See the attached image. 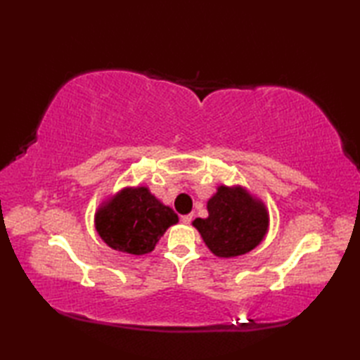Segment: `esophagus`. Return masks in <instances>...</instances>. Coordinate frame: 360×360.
Here are the masks:
<instances>
[{
  "mask_svg": "<svg viewBox=\"0 0 360 360\" xmlns=\"http://www.w3.org/2000/svg\"><path fill=\"white\" fill-rule=\"evenodd\" d=\"M192 218H193V215H182V217H181V223L190 224V221H192Z\"/></svg>",
  "mask_w": 360,
  "mask_h": 360,
  "instance_id": "1",
  "label": "esophagus"
}]
</instances>
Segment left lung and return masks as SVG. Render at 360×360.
I'll use <instances>...</instances> for the list:
<instances>
[{
  "label": "left lung",
  "instance_id": "1",
  "mask_svg": "<svg viewBox=\"0 0 360 360\" xmlns=\"http://www.w3.org/2000/svg\"><path fill=\"white\" fill-rule=\"evenodd\" d=\"M207 218H196L192 224L219 258L248 254L263 241L269 229L264 202L241 186H218L207 201Z\"/></svg>",
  "mask_w": 360,
  "mask_h": 360
}]
</instances>
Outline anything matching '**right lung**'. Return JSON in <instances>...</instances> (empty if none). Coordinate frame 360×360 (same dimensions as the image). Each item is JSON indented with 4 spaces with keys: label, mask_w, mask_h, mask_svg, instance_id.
Here are the masks:
<instances>
[{
    "label": "right lung",
    "mask_w": 360,
    "mask_h": 360,
    "mask_svg": "<svg viewBox=\"0 0 360 360\" xmlns=\"http://www.w3.org/2000/svg\"><path fill=\"white\" fill-rule=\"evenodd\" d=\"M179 221L172 207L160 202L148 187H125L105 200L94 215L98 236L114 250L145 255L160 236Z\"/></svg>",
    "instance_id": "add662e5"
}]
</instances>
